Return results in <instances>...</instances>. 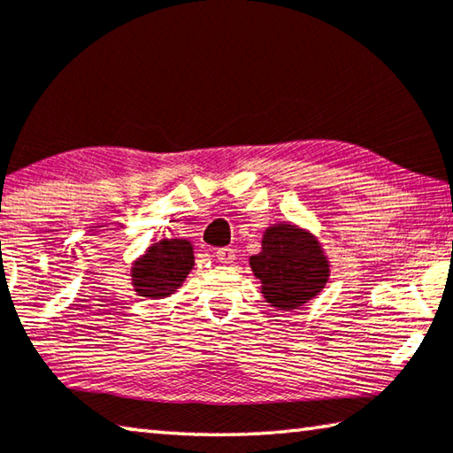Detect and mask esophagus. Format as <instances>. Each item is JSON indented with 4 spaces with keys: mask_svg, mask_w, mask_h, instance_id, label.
<instances>
[{
    "mask_svg": "<svg viewBox=\"0 0 453 453\" xmlns=\"http://www.w3.org/2000/svg\"><path fill=\"white\" fill-rule=\"evenodd\" d=\"M216 259L221 264H232L235 259V251L232 248H219L216 250Z\"/></svg>",
    "mask_w": 453,
    "mask_h": 453,
    "instance_id": "1",
    "label": "esophagus"
}]
</instances>
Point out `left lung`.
<instances>
[{
	"label": "left lung",
	"instance_id": "1",
	"mask_svg": "<svg viewBox=\"0 0 453 453\" xmlns=\"http://www.w3.org/2000/svg\"><path fill=\"white\" fill-rule=\"evenodd\" d=\"M250 265L262 281L265 302L280 310H296L310 302L324 289L329 275L316 237L289 224L265 229L262 251L250 257Z\"/></svg>",
	"mask_w": 453,
	"mask_h": 453
}]
</instances>
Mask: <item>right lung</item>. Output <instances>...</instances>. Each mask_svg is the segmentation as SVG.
Listing matches in <instances>:
<instances>
[{"mask_svg":"<svg viewBox=\"0 0 453 453\" xmlns=\"http://www.w3.org/2000/svg\"><path fill=\"white\" fill-rule=\"evenodd\" d=\"M194 267V248L186 240H162L153 243L137 259L132 270L135 291L143 297L173 294Z\"/></svg>","mask_w":453,"mask_h":453,"instance_id":"add662e5","label":"right lung"}]
</instances>
